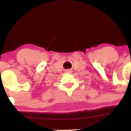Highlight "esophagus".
I'll use <instances>...</instances> for the list:
<instances>
[{
    "label": "esophagus",
    "mask_w": 131,
    "mask_h": 131,
    "mask_svg": "<svg viewBox=\"0 0 131 131\" xmlns=\"http://www.w3.org/2000/svg\"><path fill=\"white\" fill-rule=\"evenodd\" d=\"M71 72V70H67V73H70Z\"/></svg>",
    "instance_id": "esophagus-1"
}]
</instances>
